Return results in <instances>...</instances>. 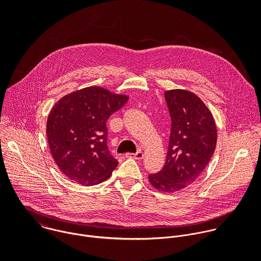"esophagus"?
I'll return each mask as SVG.
<instances>
[{"instance_id": "esophagus-1", "label": "esophagus", "mask_w": 261, "mask_h": 261, "mask_svg": "<svg viewBox=\"0 0 261 261\" xmlns=\"http://www.w3.org/2000/svg\"><path fill=\"white\" fill-rule=\"evenodd\" d=\"M126 157L128 158H133V159H136V160H141L143 158V153L141 151L137 152L136 154H131V153H128L126 154Z\"/></svg>"}]
</instances>
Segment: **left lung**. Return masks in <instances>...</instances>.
Masks as SVG:
<instances>
[{"label": "left lung", "instance_id": "8db88e82", "mask_svg": "<svg viewBox=\"0 0 261 261\" xmlns=\"http://www.w3.org/2000/svg\"><path fill=\"white\" fill-rule=\"evenodd\" d=\"M171 118L166 162L148 175L153 187L166 193L177 192L194 182L214 155L217 127L202 100L187 90L164 93Z\"/></svg>", "mask_w": 261, "mask_h": 261}]
</instances>
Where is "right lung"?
<instances>
[{
	"instance_id": "right-lung-1",
	"label": "right lung",
	"mask_w": 261,
	"mask_h": 261,
	"mask_svg": "<svg viewBox=\"0 0 261 261\" xmlns=\"http://www.w3.org/2000/svg\"><path fill=\"white\" fill-rule=\"evenodd\" d=\"M128 99L127 95L89 87L54 105L47 118V141L56 164L69 179L92 186L110 177L119 163L108 151L106 121Z\"/></svg>"
}]
</instances>
